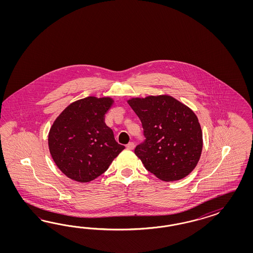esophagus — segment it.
<instances>
[{
	"mask_svg": "<svg viewBox=\"0 0 253 253\" xmlns=\"http://www.w3.org/2000/svg\"><path fill=\"white\" fill-rule=\"evenodd\" d=\"M126 147H127L128 149H130V150H132V149L134 148V143H133V142H130V143L126 146Z\"/></svg>",
	"mask_w": 253,
	"mask_h": 253,
	"instance_id": "obj_1",
	"label": "esophagus"
}]
</instances>
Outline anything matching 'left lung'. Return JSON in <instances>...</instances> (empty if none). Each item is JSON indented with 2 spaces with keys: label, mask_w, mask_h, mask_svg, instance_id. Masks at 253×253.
I'll return each instance as SVG.
<instances>
[{
  "label": "left lung",
  "mask_w": 253,
  "mask_h": 253,
  "mask_svg": "<svg viewBox=\"0 0 253 253\" xmlns=\"http://www.w3.org/2000/svg\"><path fill=\"white\" fill-rule=\"evenodd\" d=\"M128 104L144 129L146 140L134 153L145 168L166 182L187 176L196 168L203 146L201 127L193 110L166 94L130 98Z\"/></svg>",
  "instance_id": "8db88e82"
}]
</instances>
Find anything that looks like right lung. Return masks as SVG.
<instances>
[{
    "mask_svg": "<svg viewBox=\"0 0 253 253\" xmlns=\"http://www.w3.org/2000/svg\"><path fill=\"white\" fill-rule=\"evenodd\" d=\"M113 103L111 97L88 96L71 103L55 119L48 146L54 163L66 176L89 183L104 173L125 148L116 142L105 123Z\"/></svg>",
    "mask_w": 253,
    "mask_h": 253,
    "instance_id": "1",
    "label": "right lung"
}]
</instances>
